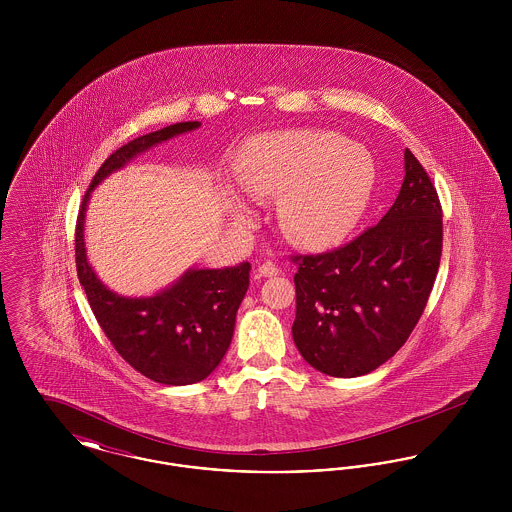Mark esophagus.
Instances as JSON below:
<instances>
[{
	"instance_id": "obj_1",
	"label": "esophagus",
	"mask_w": 512,
	"mask_h": 512,
	"mask_svg": "<svg viewBox=\"0 0 512 512\" xmlns=\"http://www.w3.org/2000/svg\"><path fill=\"white\" fill-rule=\"evenodd\" d=\"M280 272V268H278V265H274V263H270V261H267V263H263L261 267H259V274L261 276H265V278H270V276H276Z\"/></svg>"
}]
</instances>
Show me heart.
<instances>
[{
  "instance_id": "1",
  "label": "heart",
  "mask_w": 512,
  "mask_h": 512,
  "mask_svg": "<svg viewBox=\"0 0 512 512\" xmlns=\"http://www.w3.org/2000/svg\"><path fill=\"white\" fill-rule=\"evenodd\" d=\"M238 178L251 197L278 199V224L292 244L328 249L363 219L376 171L365 147L301 128L251 138L238 157Z\"/></svg>"
}]
</instances>
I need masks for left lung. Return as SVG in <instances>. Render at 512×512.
Segmentation results:
<instances>
[{
	"mask_svg": "<svg viewBox=\"0 0 512 512\" xmlns=\"http://www.w3.org/2000/svg\"><path fill=\"white\" fill-rule=\"evenodd\" d=\"M443 220L438 192L409 149L405 180L382 220L334 251L295 255L293 341L336 378L391 359L422 317L438 276Z\"/></svg>",
	"mask_w": 512,
	"mask_h": 512,
	"instance_id": "left-lung-1",
	"label": "left lung"
}]
</instances>
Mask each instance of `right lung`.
Listing matches in <instances>:
<instances>
[{
  "label": "right lung",
  "instance_id": "1",
  "mask_svg": "<svg viewBox=\"0 0 512 512\" xmlns=\"http://www.w3.org/2000/svg\"><path fill=\"white\" fill-rule=\"evenodd\" d=\"M201 122H176L140 136L111 153L84 194L74 232L78 280L101 330L122 359L149 380L167 386L201 382L220 365L234 334L236 313L249 288V263L192 268L176 284L151 297H122L107 290L88 265L84 217L90 194L149 147L195 130Z\"/></svg>",
  "mask_w": 512,
  "mask_h": 512
}]
</instances>
